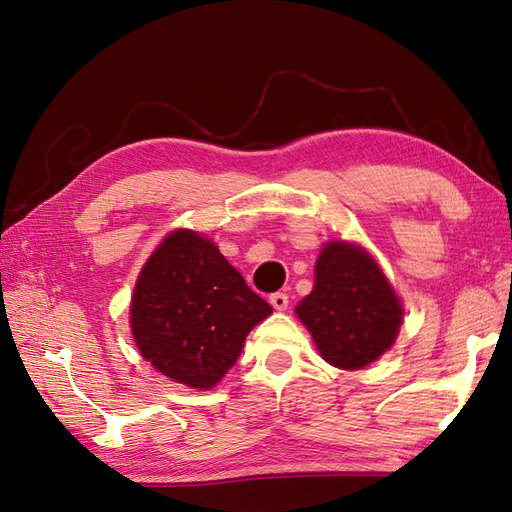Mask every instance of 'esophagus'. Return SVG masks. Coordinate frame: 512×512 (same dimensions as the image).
I'll return each instance as SVG.
<instances>
[{
    "label": "esophagus",
    "instance_id": "1",
    "mask_svg": "<svg viewBox=\"0 0 512 512\" xmlns=\"http://www.w3.org/2000/svg\"><path fill=\"white\" fill-rule=\"evenodd\" d=\"M269 303L277 309V312H284L288 307V294L286 292H273L269 297Z\"/></svg>",
    "mask_w": 512,
    "mask_h": 512
}]
</instances>
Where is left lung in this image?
<instances>
[{"instance_id": "left-lung-1", "label": "left lung", "mask_w": 512, "mask_h": 512, "mask_svg": "<svg viewBox=\"0 0 512 512\" xmlns=\"http://www.w3.org/2000/svg\"><path fill=\"white\" fill-rule=\"evenodd\" d=\"M401 314L374 258L344 241L320 252L314 290L297 307L322 359L339 369H361L389 350Z\"/></svg>"}]
</instances>
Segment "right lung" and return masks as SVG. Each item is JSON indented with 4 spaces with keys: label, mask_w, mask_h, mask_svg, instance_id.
Here are the masks:
<instances>
[{
    "label": "right lung",
    "mask_w": 512,
    "mask_h": 512,
    "mask_svg": "<svg viewBox=\"0 0 512 512\" xmlns=\"http://www.w3.org/2000/svg\"><path fill=\"white\" fill-rule=\"evenodd\" d=\"M271 312L211 241L175 230L138 277L130 324L138 350L160 374L211 389Z\"/></svg>",
    "instance_id": "1"
}]
</instances>
